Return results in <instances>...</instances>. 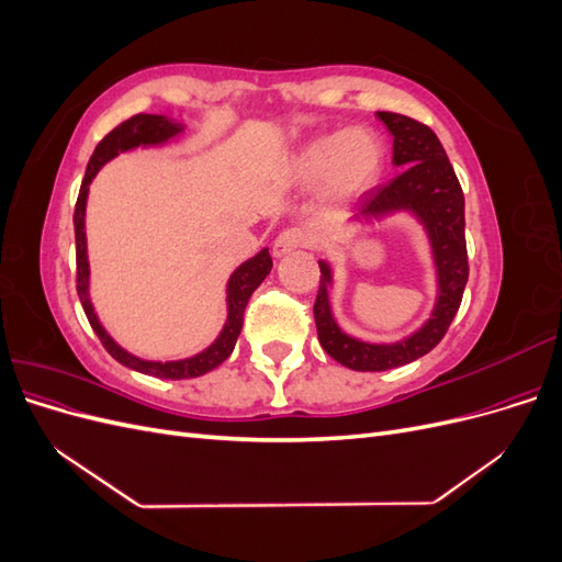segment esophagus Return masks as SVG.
Listing matches in <instances>:
<instances>
[{
    "mask_svg": "<svg viewBox=\"0 0 562 562\" xmlns=\"http://www.w3.org/2000/svg\"><path fill=\"white\" fill-rule=\"evenodd\" d=\"M312 244V234L302 227H291V229H283L277 241H274V255L281 258V255L293 252L297 248H307Z\"/></svg>",
    "mask_w": 562,
    "mask_h": 562,
    "instance_id": "1",
    "label": "esophagus"
}]
</instances>
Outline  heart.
Listing matches in <instances>:
<instances>
[{
  "mask_svg": "<svg viewBox=\"0 0 562 562\" xmlns=\"http://www.w3.org/2000/svg\"><path fill=\"white\" fill-rule=\"evenodd\" d=\"M293 171L300 182H323L328 201L359 196L378 182L382 171V145L366 128L321 135L302 147Z\"/></svg>",
  "mask_w": 562,
  "mask_h": 562,
  "instance_id": "obj_1",
  "label": "heart"
}]
</instances>
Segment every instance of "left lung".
I'll use <instances>...</instances> for the list:
<instances>
[{"mask_svg": "<svg viewBox=\"0 0 562 562\" xmlns=\"http://www.w3.org/2000/svg\"><path fill=\"white\" fill-rule=\"evenodd\" d=\"M378 116L394 135V164L403 171L391 182L361 196L356 220L384 217L398 211L413 213L429 236L438 277V300L431 318L411 337L394 345L361 342L337 326L328 300L333 271L328 262L321 260V283L314 302L318 342L337 363L361 372L391 370L429 353L448 333L469 281L464 192L443 145L436 138V133L417 119L396 112H378Z\"/></svg>", "mask_w": 562, "mask_h": 562, "instance_id": "left-lung-1", "label": "left lung"}]
</instances>
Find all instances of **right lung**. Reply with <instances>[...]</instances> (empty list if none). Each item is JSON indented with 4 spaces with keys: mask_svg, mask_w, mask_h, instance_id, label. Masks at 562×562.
<instances>
[{
    "mask_svg": "<svg viewBox=\"0 0 562 562\" xmlns=\"http://www.w3.org/2000/svg\"><path fill=\"white\" fill-rule=\"evenodd\" d=\"M182 131V124L171 122L161 114H135L126 122L112 128L103 140L98 143L93 149V157L87 166V176L81 180V190L77 196V206H75V241H77V295L81 300V307L87 312V318L91 323L93 333L100 337V342L108 349L112 359H116L122 366L145 372V375L159 378V380H190L206 375L213 368H217L225 359H229V353L234 351L236 337H239L244 328V312L250 295L255 293L265 277L271 271V255L269 250H260L255 258L246 260L239 269L234 271L227 283V323L223 333L217 335L215 342L203 349L196 356H190V359L182 361H143L138 356L128 353L126 349L119 347L114 339L108 335V330L100 326V321L93 312V304L89 300V258H87V232H83V217H87V196H89V184L95 178V173L103 168L110 159H114L119 151H128L133 147H147V145H161L166 140H171L173 135Z\"/></svg>",
    "mask_w": 562,
    "mask_h": 562,
    "instance_id": "right-lung-1",
    "label": "right lung"
}]
</instances>
